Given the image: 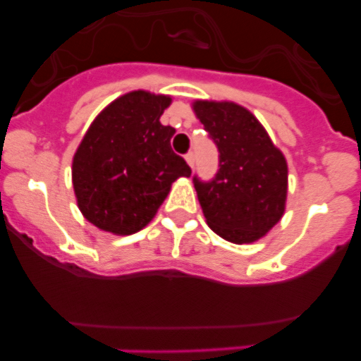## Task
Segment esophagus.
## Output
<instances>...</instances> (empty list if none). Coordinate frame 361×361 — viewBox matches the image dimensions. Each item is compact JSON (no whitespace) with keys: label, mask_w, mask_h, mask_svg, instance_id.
<instances>
[{"label":"esophagus","mask_w":361,"mask_h":361,"mask_svg":"<svg viewBox=\"0 0 361 361\" xmlns=\"http://www.w3.org/2000/svg\"><path fill=\"white\" fill-rule=\"evenodd\" d=\"M185 160H187V164H188V166H190V167H194V154H192V152H190V154H187V155H185Z\"/></svg>","instance_id":"esophagus-1"}]
</instances>
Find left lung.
<instances>
[{
	"label": "left lung",
	"mask_w": 361,
	"mask_h": 361,
	"mask_svg": "<svg viewBox=\"0 0 361 361\" xmlns=\"http://www.w3.org/2000/svg\"><path fill=\"white\" fill-rule=\"evenodd\" d=\"M220 152L211 181L194 176L206 224L225 241L250 245L264 238L286 207L288 166L257 116L232 101L192 103Z\"/></svg>",
	"instance_id": "obj_1"
}]
</instances>
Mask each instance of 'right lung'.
I'll use <instances>...</instances> for the list:
<instances>
[{"label": "right lung", "mask_w": 361, "mask_h": 361, "mask_svg": "<svg viewBox=\"0 0 361 361\" xmlns=\"http://www.w3.org/2000/svg\"><path fill=\"white\" fill-rule=\"evenodd\" d=\"M171 96L133 90L111 101L80 141L71 166L78 209L97 228L130 235L147 227L178 178L192 169L160 123Z\"/></svg>", "instance_id": "obj_1"}]
</instances>
